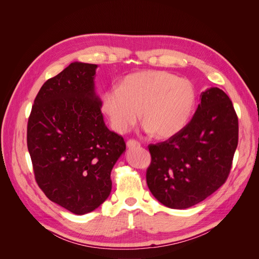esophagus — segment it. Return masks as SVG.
Here are the masks:
<instances>
[{
  "mask_svg": "<svg viewBox=\"0 0 259 259\" xmlns=\"http://www.w3.org/2000/svg\"><path fill=\"white\" fill-rule=\"evenodd\" d=\"M127 147H128V149L139 148V147H140V143H139V142L136 141V140H129V141L127 142Z\"/></svg>",
  "mask_w": 259,
  "mask_h": 259,
  "instance_id": "obj_1",
  "label": "esophagus"
}]
</instances>
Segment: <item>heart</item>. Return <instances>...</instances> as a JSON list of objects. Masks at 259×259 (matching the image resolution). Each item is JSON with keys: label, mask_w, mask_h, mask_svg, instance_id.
<instances>
[{"label": "heart", "mask_w": 259, "mask_h": 259, "mask_svg": "<svg viewBox=\"0 0 259 259\" xmlns=\"http://www.w3.org/2000/svg\"><path fill=\"white\" fill-rule=\"evenodd\" d=\"M189 79L165 71H142L125 76L118 89L102 94V110L118 134L128 132L140 118L143 129L170 138L186 127L196 106Z\"/></svg>", "instance_id": "1"}]
</instances>
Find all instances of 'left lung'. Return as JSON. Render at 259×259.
<instances>
[{"label":"left lung","mask_w":259,"mask_h":259,"mask_svg":"<svg viewBox=\"0 0 259 259\" xmlns=\"http://www.w3.org/2000/svg\"><path fill=\"white\" fill-rule=\"evenodd\" d=\"M238 142V120L230 97L218 88L200 94L189 123L167 141L151 144L150 191L171 209H187L220 188Z\"/></svg>","instance_id":"left-lung-1"}]
</instances>
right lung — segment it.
<instances>
[{
  "instance_id": "obj_1",
  "label": "right lung",
  "mask_w": 259,
  "mask_h": 259,
  "mask_svg": "<svg viewBox=\"0 0 259 259\" xmlns=\"http://www.w3.org/2000/svg\"><path fill=\"white\" fill-rule=\"evenodd\" d=\"M97 66L72 62L49 78L38 92L27 125L38 186L77 215L109 197L111 169L125 151L123 138L105 124L95 90Z\"/></svg>"
}]
</instances>
